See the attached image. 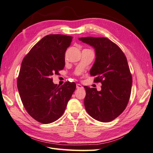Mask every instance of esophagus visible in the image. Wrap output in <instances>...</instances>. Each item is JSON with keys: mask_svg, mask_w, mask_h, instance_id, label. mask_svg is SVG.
<instances>
[{"mask_svg": "<svg viewBox=\"0 0 153 153\" xmlns=\"http://www.w3.org/2000/svg\"><path fill=\"white\" fill-rule=\"evenodd\" d=\"M76 88H77V89H80V88H83V86L80 84H76Z\"/></svg>", "mask_w": 153, "mask_h": 153, "instance_id": "34e87169", "label": "esophagus"}]
</instances>
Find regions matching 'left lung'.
Returning <instances> with one entry per match:
<instances>
[{
    "label": "left lung",
    "instance_id": "left-lung-1",
    "mask_svg": "<svg viewBox=\"0 0 153 153\" xmlns=\"http://www.w3.org/2000/svg\"><path fill=\"white\" fill-rule=\"evenodd\" d=\"M79 40L95 48L96 58L90 75L95 76V82L102 84L101 91L84 86V106L94 119L108 123L123 113L130 100L132 76L127 59L119 46L105 37Z\"/></svg>",
    "mask_w": 153,
    "mask_h": 153
}]
</instances>
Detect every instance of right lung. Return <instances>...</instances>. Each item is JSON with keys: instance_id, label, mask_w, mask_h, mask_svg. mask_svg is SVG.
Instances as JSON below:
<instances>
[{"instance_id": "1", "label": "right lung", "mask_w": 153, "mask_h": 153, "mask_svg": "<svg viewBox=\"0 0 153 153\" xmlns=\"http://www.w3.org/2000/svg\"><path fill=\"white\" fill-rule=\"evenodd\" d=\"M73 37L48 35L37 42L23 58L17 86L25 110L34 119L50 124L62 116L76 84L59 86L52 82L65 67V53Z\"/></svg>"}]
</instances>
